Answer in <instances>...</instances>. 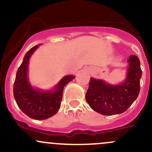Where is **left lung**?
<instances>
[{"label": "left lung", "instance_id": "left-lung-1", "mask_svg": "<svg viewBox=\"0 0 152 152\" xmlns=\"http://www.w3.org/2000/svg\"><path fill=\"white\" fill-rule=\"evenodd\" d=\"M125 80L110 85L102 80L91 77L86 99L91 109L103 115L123 113L137 99L140 92L142 71L139 58L131 55Z\"/></svg>", "mask_w": 152, "mask_h": 152}]
</instances>
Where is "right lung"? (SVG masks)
Returning <instances> with one entry per match:
<instances>
[{
  "mask_svg": "<svg viewBox=\"0 0 152 152\" xmlns=\"http://www.w3.org/2000/svg\"><path fill=\"white\" fill-rule=\"evenodd\" d=\"M38 46L35 45L27 52L17 70L14 84V96L18 107L26 115L35 120H42L56 114L61 106L64 88L75 77H64L52 91L32 88L27 77L28 64L30 56Z\"/></svg>",
  "mask_w": 152,
  "mask_h": 152,
  "instance_id": "obj_1",
  "label": "right lung"
}]
</instances>
